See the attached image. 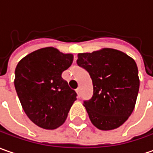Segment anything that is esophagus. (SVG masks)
Instances as JSON below:
<instances>
[{
	"label": "esophagus",
	"mask_w": 153,
	"mask_h": 153,
	"mask_svg": "<svg viewBox=\"0 0 153 153\" xmlns=\"http://www.w3.org/2000/svg\"><path fill=\"white\" fill-rule=\"evenodd\" d=\"M76 92H77V94H78V95L79 96H80V88H78L76 90Z\"/></svg>",
	"instance_id": "obj_1"
}]
</instances>
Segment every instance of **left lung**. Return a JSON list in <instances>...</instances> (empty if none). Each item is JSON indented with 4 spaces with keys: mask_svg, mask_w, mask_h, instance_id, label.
Wrapping results in <instances>:
<instances>
[{
    "mask_svg": "<svg viewBox=\"0 0 153 153\" xmlns=\"http://www.w3.org/2000/svg\"><path fill=\"white\" fill-rule=\"evenodd\" d=\"M77 63L93 83V96L84 102L91 123L101 131L118 128L133 111L140 79L132 58L114 48L78 53Z\"/></svg>",
    "mask_w": 153,
    "mask_h": 153,
    "instance_id": "1",
    "label": "left lung"
}]
</instances>
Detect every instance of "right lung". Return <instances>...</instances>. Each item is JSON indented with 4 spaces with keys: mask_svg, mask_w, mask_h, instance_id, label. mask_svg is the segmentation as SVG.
<instances>
[{
    "mask_svg": "<svg viewBox=\"0 0 153 153\" xmlns=\"http://www.w3.org/2000/svg\"><path fill=\"white\" fill-rule=\"evenodd\" d=\"M73 60L72 53L47 47L25 56L16 67L14 85L21 105L41 128L54 130L62 126L77 100L76 92L62 78Z\"/></svg>",
    "mask_w": 153,
    "mask_h": 153,
    "instance_id": "right-lung-1",
    "label": "right lung"
}]
</instances>
